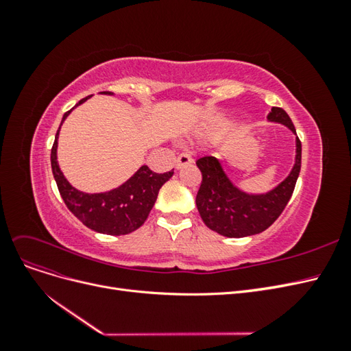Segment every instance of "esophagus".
Segmentation results:
<instances>
[{
  "instance_id": "esophagus-1",
  "label": "esophagus",
  "mask_w": 351,
  "mask_h": 351,
  "mask_svg": "<svg viewBox=\"0 0 351 351\" xmlns=\"http://www.w3.org/2000/svg\"><path fill=\"white\" fill-rule=\"evenodd\" d=\"M190 164H193V158L190 156V154L184 152V154H180V155H178L177 162H176V167H177L178 169L186 167V165H190Z\"/></svg>"
}]
</instances>
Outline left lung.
I'll use <instances>...</instances> for the list:
<instances>
[{
  "label": "left lung",
  "mask_w": 351,
  "mask_h": 351,
  "mask_svg": "<svg viewBox=\"0 0 351 351\" xmlns=\"http://www.w3.org/2000/svg\"><path fill=\"white\" fill-rule=\"evenodd\" d=\"M267 119L289 127L295 134L294 124L282 108L272 107ZM196 165L202 173L196 206L205 226L226 237H247L271 227L289 204L300 174L302 143L295 137V159L290 174L267 193H247L239 189L215 156L199 158Z\"/></svg>",
  "instance_id": "1"
}]
</instances>
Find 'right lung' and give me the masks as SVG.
Returning a JSON list of instances; mask_svg holds the SVG:
<instances>
[{
    "label": "right lung",
    "mask_w": 351,
    "mask_h": 351,
    "mask_svg": "<svg viewBox=\"0 0 351 351\" xmlns=\"http://www.w3.org/2000/svg\"><path fill=\"white\" fill-rule=\"evenodd\" d=\"M114 95L112 92H101ZM90 97L83 98L76 107ZM62 115L61 124L56 134L54 145L51 149V167L60 195L71 214L80 219L88 228L110 236H123L139 228L154 208L159 189L173 177L174 169L164 174L154 173L147 165H142L137 171L121 186L104 193H84L73 187L62 174L57 161L58 134L62 123L73 111Z\"/></svg>",
    "instance_id": "add662e5"
}]
</instances>
